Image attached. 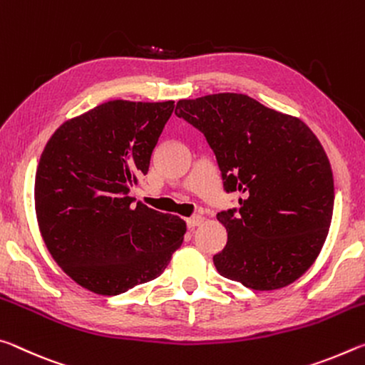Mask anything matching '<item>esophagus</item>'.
Masks as SVG:
<instances>
[{"mask_svg": "<svg viewBox=\"0 0 365 365\" xmlns=\"http://www.w3.org/2000/svg\"><path fill=\"white\" fill-rule=\"evenodd\" d=\"M204 223V217H200V215H197V217H190V218H187V226L190 230H194L195 226H199V225H202Z\"/></svg>", "mask_w": 365, "mask_h": 365, "instance_id": "obj_1", "label": "esophagus"}]
</instances>
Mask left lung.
Here are the masks:
<instances>
[{
  "instance_id": "8db88e82",
  "label": "left lung",
  "mask_w": 365,
  "mask_h": 365,
  "mask_svg": "<svg viewBox=\"0 0 365 365\" xmlns=\"http://www.w3.org/2000/svg\"><path fill=\"white\" fill-rule=\"evenodd\" d=\"M176 116L205 135L226 192L239 208L217 215L228 232L213 264L250 289L296 282L317 259L330 230L334 187L327 153L299 118L244 93L179 100Z\"/></svg>"
}]
</instances>
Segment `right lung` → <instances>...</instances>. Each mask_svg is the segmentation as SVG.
Instances as JSON below:
<instances>
[{
    "label": "right lung",
    "instance_id": "obj_1",
    "mask_svg": "<svg viewBox=\"0 0 365 365\" xmlns=\"http://www.w3.org/2000/svg\"><path fill=\"white\" fill-rule=\"evenodd\" d=\"M175 101L111 100L63 123L35 175V213L46 249L82 288L116 296L160 277L186 222L129 192L147 175Z\"/></svg>",
    "mask_w": 365,
    "mask_h": 365
}]
</instances>
